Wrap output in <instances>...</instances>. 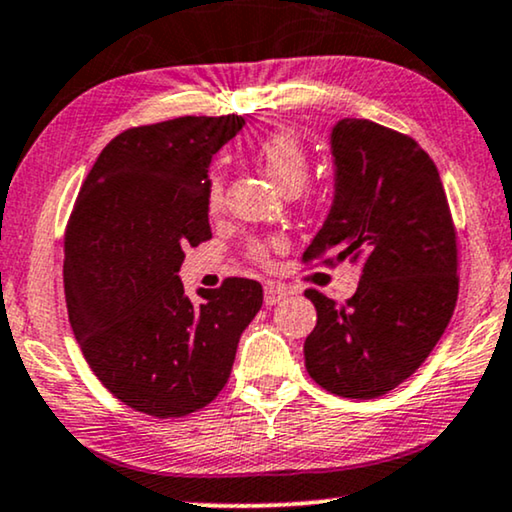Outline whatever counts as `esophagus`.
Here are the masks:
<instances>
[{"label":"esophagus","mask_w":512,"mask_h":512,"mask_svg":"<svg viewBox=\"0 0 512 512\" xmlns=\"http://www.w3.org/2000/svg\"><path fill=\"white\" fill-rule=\"evenodd\" d=\"M285 297H288V290H285L281 283H267V285H264V302H267L269 306H276L278 302H283Z\"/></svg>","instance_id":"1"}]
</instances>
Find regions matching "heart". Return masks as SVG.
Segmentation results:
<instances>
[{
  "mask_svg": "<svg viewBox=\"0 0 512 512\" xmlns=\"http://www.w3.org/2000/svg\"><path fill=\"white\" fill-rule=\"evenodd\" d=\"M255 159L262 163L271 180L285 192H299L306 185L311 173V159L304 142L292 131H274L257 140ZM206 203L215 210L222 203V177L217 170L208 175ZM278 248V241H252L245 248V255L255 262H267L271 250Z\"/></svg>",
  "mask_w": 512,
  "mask_h": 512,
  "instance_id": "heart-1",
  "label": "heart"
}]
</instances>
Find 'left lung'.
I'll use <instances>...</instances> for the list:
<instances>
[{
    "instance_id": "1",
    "label": "left lung",
    "mask_w": 512,
    "mask_h": 512,
    "mask_svg": "<svg viewBox=\"0 0 512 512\" xmlns=\"http://www.w3.org/2000/svg\"><path fill=\"white\" fill-rule=\"evenodd\" d=\"M335 203L304 264L349 260L358 290L344 304L318 290L306 372L325 391L379 398L412 377L440 342L459 295V250L445 187L410 135L367 119L332 131Z\"/></svg>"
}]
</instances>
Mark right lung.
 Masks as SVG:
<instances>
[{
	"instance_id": "1",
	"label": "right lung",
	"mask_w": 512,
	"mask_h": 512,
	"mask_svg": "<svg viewBox=\"0 0 512 512\" xmlns=\"http://www.w3.org/2000/svg\"><path fill=\"white\" fill-rule=\"evenodd\" d=\"M243 119L133 126L102 149L65 229V302L86 363L114 398L156 419L187 417L229 381L262 285L224 278L185 292V250L210 241L208 163Z\"/></svg>"
}]
</instances>
